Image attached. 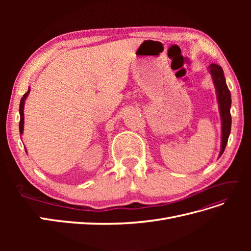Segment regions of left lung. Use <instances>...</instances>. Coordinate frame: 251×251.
<instances>
[{
	"mask_svg": "<svg viewBox=\"0 0 251 251\" xmlns=\"http://www.w3.org/2000/svg\"><path fill=\"white\" fill-rule=\"evenodd\" d=\"M208 70L211 74L212 80H214L215 87L217 90L220 114H221V119H222V146H221V151H220V156H221L226 148L227 141H228L230 128H231V115H230L231 96H230V91L226 85V80L224 77V72L222 68L217 64H211L208 67Z\"/></svg>",
	"mask_w": 251,
	"mask_h": 251,
	"instance_id": "1",
	"label": "left lung"
}]
</instances>
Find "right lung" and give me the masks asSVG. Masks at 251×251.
<instances>
[{
	"label": "right lung",
	"mask_w": 251,
	"mask_h": 251,
	"mask_svg": "<svg viewBox=\"0 0 251 251\" xmlns=\"http://www.w3.org/2000/svg\"><path fill=\"white\" fill-rule=\"evenodd\" d=\"M30 89H28L27 92L23 95L22 100H21V102H20V116H21V119H20V134H23V128H24V102H25V98L27 97L28 93H29Z\"/></svg>",
	"instance_id": "add662e5"
}]
</instances>
